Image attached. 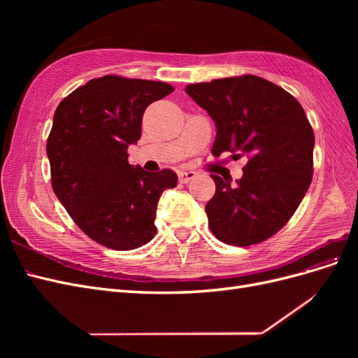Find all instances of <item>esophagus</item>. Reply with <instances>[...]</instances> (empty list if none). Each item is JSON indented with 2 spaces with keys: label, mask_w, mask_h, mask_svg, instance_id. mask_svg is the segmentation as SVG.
I'll return each instance as SVG.
<instances>
[{
  "label": "esophagus",
  "mask_w": 358,
  "mask_h": 358,
  "mask_svg": "<svg viewBox=\"0 0 358 358\" xmlns=\"http://www.w3.org/2000/svg\"><path fill=\"white\" fill-rule=\"evenodd\" d=\"M196 176H197V173L192 171V170L180 171V173H179V182H180V183H188L189 180H192Z\"/></svg>",
  "instance_id": "obj_1"
}]
</instances>
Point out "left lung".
<instances>
[{"label": "left lung", "instance_id": "obj_1", "mask_svg": "<svg viewBox=\"0 0 358 358\" xmlns=\"http://www.w3.org/2000/svg\"><path fill=\"white\" fill-rule=\"evenodd\" d=\"M185 92L216 125L212 154L248 158L237 185L210 175V231L227 245L264 242L289 221L312 182L313 129L301 104L252 74L192 83Z\"/></svg>", "mask_w": 358, "mask_h": 358}]
</instances>
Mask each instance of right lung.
Returning <instances> with one entry per match:
<instances>
[{
	"mask_svg": "<svg viewBox=\"0 0 358 358\" xmlns=\"http://www.w3.org/2000/svg\"><path fill=\"white\" fill-rule=\"evenodd\" d=\"M175 91L155 80L103 76L79 86L53 115L46 152L53 192L92 241L129 251L154 239L161 194L175 171H145L127 149L142 136L146 107Z\"/></svg>",
	"mask_w": 358,
	"mask_h": 358,
	"instance_id": "add662e5",
	"label": "right lung"
}]
</instances>
